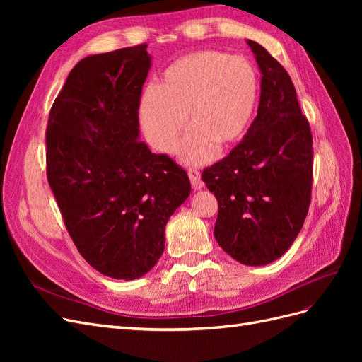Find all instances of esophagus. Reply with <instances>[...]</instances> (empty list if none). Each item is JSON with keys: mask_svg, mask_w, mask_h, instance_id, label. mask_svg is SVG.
Masks as SVG:
<instances>
[{"mask_svg": "<svg viewBox=\"0 0 362 362\" xmlns=\"http://www.w3.org/2000/svg\"><path fill=\"white\" fill-rule=\"evenodd\" d=\"M187 173H189V178H190V182L193 185V189H201L202 187V181H201L199 170L194 169V168H189Z\"/></svg>", "mask_w": 362, "mask_h": 362, "instance_id": "1", "label": "esophagus"}]
</instances>
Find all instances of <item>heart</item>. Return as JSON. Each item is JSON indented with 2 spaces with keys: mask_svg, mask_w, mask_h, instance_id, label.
Masks as SVG:
<instances>
[{
  "mask_svg": "<svg viewBox=\"0 0 362 362\" xmlns=\"http://www.w3.org/2000/svg\"><path fill=\"white\" fill-rule=\"evenodd\" d=\"M257 96V74L246 59L198 51L175 60L156 89L145 90L139 119L151 146L166 154L177 148L187 122L192 131L180 156L189 164H202L217 146L226 149L242 140Z\"/></svg>",
  "mask_w": 362,
  "mask_h": 362,
  "instance_id": "1",
  "label": "heart"
}]
</instances>
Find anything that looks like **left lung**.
<instances>
[{
	"mask_svg": "<svg viewBox=\"0 0 362 362\" xmlns=\"http://www.w3.org/2000/svg\"><path fill=\"white\" fill-rule=\"evenodd\" d=\"M247 43L262 75L258 115L202 181L218 204V246L242 264L264 266L286 254L308 214L313 134L288 72L259 43Z\"/></svg>",
	"mask_w": 362,
	"mask_h": 362,
	"instance_id": "1",
	"label": "left lung"
}]
</instances>
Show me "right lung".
I'll return each instance as SVG.
<instances>
[{"label":"right lung","instance_id":"add662e5","mask_svg":"<svg viewBox=\"0 0 362 362\" xmlns=\"http://www.w3.org/2000/svg\"><path fill=\"white\" fill-rule=\"evenodd\" d=\"M146 43L80 60L47 125V178L81 257L105 276L137 279L157 264L164 228L189 198V175L139 141Z\"/></svg>","mask_w":362,"mask_h":362}]
</instances>
